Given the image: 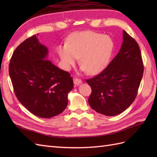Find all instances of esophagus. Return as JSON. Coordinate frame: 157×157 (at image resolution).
I'll list each match as a JSON object with an SVG mask.
<instances>
[{"label":"esophagus","mask_w":157,"mask_h":157,"mask_svg":"<svg viewBox=\"0 0 157 157\" xmlns=\"http://www.w3.org/2000/svg\"><path fill=\"white\" fill-rule=\"evenodd\" d=\"M73 83H74V84L75 86H79V84H82V81L81 80V79H79L78 78H75L74 79H73Z\"/></svg>","instance_id":"obj_1"}]
</instances>
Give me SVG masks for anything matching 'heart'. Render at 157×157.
Masks as SVG:
<instances>
[{"label": "heart", "mask_w": 157, "mask_h": 157, "mask_svg": "<svg viewBox=\"0 0 157 157\" xmlns=\"http://www.w3.org/2000/svg\"><path fill=\"white\" fill-rule=\"evenodd\" d=\"M113 48L114 43L109 36L85 31L73 34L68 44L58 46L57 52L66 70L71 69L79 58L82 71L96 75L108 65Z\"/></svg>", "instance_id": "obj_1"}]
</instances>
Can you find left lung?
Here are the masks:
<instances>
[{"instance_id": "8db88e82", "label": "left lung", "mask_w": 157, "mask_h": 157, "mask_svg": "<svg viewBox=\"0 0 157 157\" xmlns=\"http://www.w3.org/2000/svg\"><path fill=\"white\" fill-rule=\"evenodd\" d=\"M144 72L140 50L125 30L120 51L105 69L86 82L92 93L88 103L106 116H115L128 109L137 96Z\"/></svg>"}]
</instances>
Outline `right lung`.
Listing matches in <instances>:
<instances>
[{"instance_id": "1", "label": "right lung", "mask_w": 157, "mask_h": 157, "mask_svg": "<svg viewBox=\"0 0 157 157\" xmlns=\"http://www.w3.org/2000/svg\"><path fill=\"white\" fill-rule=\"evenodd\" d=\"M48 51L34 35L13 52L9 71L15 94L29 112L51 118L61 113L73 88V78L47 59Z\"/></svg>"}]
</instances>
